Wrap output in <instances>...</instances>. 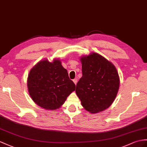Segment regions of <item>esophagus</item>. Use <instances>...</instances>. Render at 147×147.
I'll list each match as a JSON object with an SVG mask.
<instances>
[{"instance_id":"obj_1","label":"esophagus","mask_w":147,"mask_h":147,"mask_svg":"<svg viewBox=\"0 0 147 147\" xmlns=\"http://www.w3.org/2000/svg\"><path fill=\"white\" fill-rule=\"evenodd\" d=\"M73 82H74V84L76 85L77 83V78H74V79L73 80Z\"/></svg>"}]
</instances>
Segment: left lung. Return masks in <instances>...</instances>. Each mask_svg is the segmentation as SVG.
Instances as JSON below:
<instances>
[{
	"label": "left lung",
	"mask_w": 147,
	"mask_h": 147,
	"mask_svg": "<svg viewBox=\"0 0 147 147\" xmlns=\"http://www.w3.org/2000/svg\"><path fill=\"white\" fill-rule=\"evenodd\" d=\"M82 77L76 85L82 105L91 113L103 111L112 105L119 88L115 67L102 55L93 53L81 58Z\"/></svg>",
	"instance_id": "obj_1"
}]
</instances>
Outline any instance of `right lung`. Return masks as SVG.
<instances>
[{
    "mask_svg": "<svg viewBox=\"0 0 147 147\" xmlns=\"http://www.w3.org/2000/svg\"><path fill=\"white\" fill-rule=\"evenodd\" d=\"M27 87L34 102L46 110L59 109L76 89V85L59 60L38 62L28 74Z\"/></svg>",
    "mask_w": 147,
    "mask_h": 147,
    "instance_id": "add662e5",
    "label": "right lung"
}]
</instances>
